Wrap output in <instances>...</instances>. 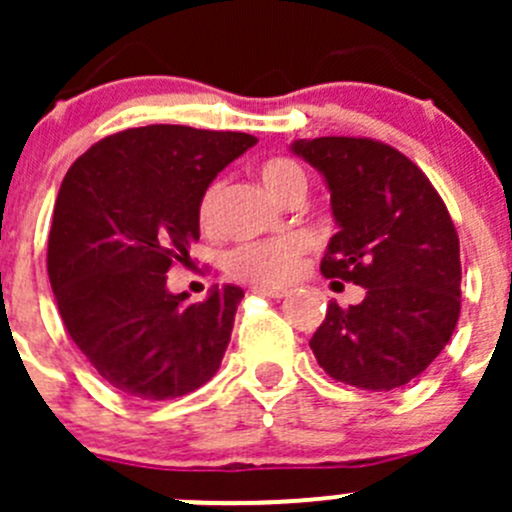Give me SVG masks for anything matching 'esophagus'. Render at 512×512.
<instances>
[{
    "mask_svg": "<svg viewBox=\"0 0 512 512\" xmlns=\"http://www.w3.org/2000/svg\"><path fill=\"white\" fill-rule=\"evenodd\" d=\"M252 292H255V294H265V297H272V299H282V297H287V289H280V287L255 285V287H252Z\"/></svg>",
    "mask_w": 512,
    "mask_h": 512,
    "instance_id": "esophagus-1",
    "label": "esophagus"
}]
</instances>
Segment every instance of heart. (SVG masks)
Returning a JSON list of instances; mask_svg holds the SVG:
<instances>
[{
  "label": "heart",
  "instance_id": "1",
  "mask_svg": "<svg viewBox=\"0 0 512 512\" xmlns=\"http://www.w3.org/2000/svg\"><path fill=\"white\" fill-rule=\"evenodd\" d=\"M260 180L265 185L267 193L272 198L289 203L297 195H304L307 188V178L299 163L292 158L277 156L265 160L260 165ZM223 185L210 183L205 193L200 195L198 203V220L200 227L208 232L215 230L218 225V200ZM309 252V240L299 232H289L282 237H270V240H255L242 242V245L232 247L225 255L223 267L227 277L237 282H250V285H285L292 280L302 267L304 255Z\"/></svg>",
  "mask_w": 512,
  "mask_h": 512
}]
</instances>
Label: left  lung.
<instances>
[{"instance_id":"left-lung-1","label":"left lung","mask_w":512,"mask_h":512,"mask_svg":"<svg viewBox=\"0 0 512 512\" xmlns=\"http://www.w3.org/2000/svg\"><path fill=\"white\" fill-rule=\"evenodd\" d=\"M292 151L327 178L339 232L322 260L327 280L366 297L327 304L309 339L332 379L366 391L414 381L443 352L461 314V245L446 203L421 168L374 138L324 136Z\"/></svg>"}]
</instances>
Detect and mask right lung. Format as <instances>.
Returning a JSON list of instances; mask_svg holds the SVG:
<instances>
[{"label": "right lung", "mask_w": 512, "mask_h": 512, "mask_svg": "<svg viewBox=\"0 0 512 512\" xmlns=\"http://www.w3.org/2000/svg\"><path fill=\"white\" fill-rule=\"evenodd\" d=\"M255 143L250 133L156 123L101 138L66 173L46 270L69 337L121 394L178 399L220 369L245 292L213 287L188 302L165 275L190 267L200 195Z\"/></svg>", "instance_id": "obj_1"}]
</instances>
